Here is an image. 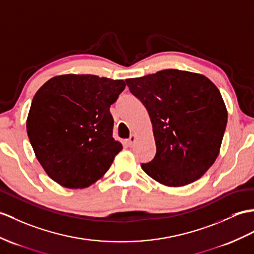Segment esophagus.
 I'll list each match as a JSON object with an SVG mask.
<instances>
[{
	"instance_id": "obj_1",
	"label": "esophagus",
	"mask_w": 254,
	"mask_h": 254,
	"mask_svg": "<svg viewBox=\"0 0 254 254\" xmlns=\"http://www.w3.org/2000/svg\"><path fill=\"white\" fill-rule=\"evenodd\" d=\"M135 139H137V137H135L134 134H131V135H130V138H129V139L127 140V142H126L127 145H128L129 147H131V146L134 144Z\"/></svg>"
}]
</instances>
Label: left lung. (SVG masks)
Wrapping results in <instances>:
<instances>
[{"label":"left lung","instance_id":"left-lung-1","mask_svg":"<svg viewBox=\"0 0 254 254\" xmlns=\"http://www.w3.org/2000/svg\"><path fill=\"white\" fill-rule=\"evenodd\" d=\"M126 84L147 110L155 138L156 154L141 164L143 171L167 187L198 180L218 157L227 124L216 86L201 74L175 69Z\"/></svg>","mask_w":254,"mask_h":254}]
</instances>
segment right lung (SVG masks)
I'll use <instances>...</instances> for the list:
<instances>
[{
	"instance_id": "obj_1",
	"label": "right lung",
	"mask_w": 254,
	"mask_h": 254,
	"mask_svg": "<svg viewBox=\"0 0 254 254\" xmlns=\"http://www.w3.org/2000/svg\"><path fill=\"white\" fill-rule=\"evenodd\" d=\"M125 86L123 79L65 74L36 92L27 132L36 158L55 182L84 189L109 170L123 148L113 138L110 107Z\"/></svg>"
}]
</instances>
